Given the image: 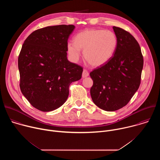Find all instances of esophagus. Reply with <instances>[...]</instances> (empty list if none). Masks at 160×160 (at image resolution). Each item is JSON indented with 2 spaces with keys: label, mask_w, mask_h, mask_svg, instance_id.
Instances as JSON below:
<instances>
[{
  "label": "esophagus",
  "mask_w": 160,
  "mask_h": 160,
  "mask_svg": "<svg viewBox=\"0 0 160 160\" xmlns=\"http://www.w3.org/2000/svg\"><path fill=\"white\" fill-rule=\"evenodd\" d=\"M89 75V73L87 70H83V73H82V77L85 78Z\"/></svg>",
  "instance_id": "esophagus-1"
}]
</instances>
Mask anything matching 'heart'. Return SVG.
<instances>
[{
    "label": "heart",
    "mask_w": 160,
    "mask_h": 160,
    "mask_svg": "<svg viewBox=\"0 0 160 160\" xmlns=\"http://www.w3.org/2000/svg\"><path fill=\"white\" fill-rule=\"evenodd\" d=\"M117 35L111 30L87 29L78 33L74 42L67 43V51L70 59L77 61L80 49H83L85 60L93 66H100L106 63L113 56L118 45Z\"/></svg>",
    "instance_id": "obj_1"
}]
</instances>
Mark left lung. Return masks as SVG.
<instances>
[{
  "label": "left lung",
  "mask_w": 160,
  "mask_h": 160,
  "mask_svg": "<svg viewBox=\"0 0 160 160\" xmlns=\"http://www.w3.org/2000/svg\"><path fill=\"white\" fill-rule=\"evenodd\" d=\"M117 48L104 64L90 73L93 80L90 96L99 108L114 111L126 106L138 90L144 59L139 44L127 31L112 27Z\"/></svg>",
  "instance_id": "left-lung-1"
}]
</instances>
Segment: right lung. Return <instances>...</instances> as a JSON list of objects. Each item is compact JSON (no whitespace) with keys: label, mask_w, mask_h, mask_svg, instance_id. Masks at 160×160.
<instances>
[{"label":"right lung","mask_w":160,"mask_h":160,"mask_svg":"<svg viewBox=\"0 0 160 160\" xmlns=\"http://www.w3.org/2000/svg\"><path fill=\"white\" fill-rule=\"evenodd\" d=\"M73 25L38 29L25 40L18 56L19 87L30 104L44 111L61 106L70 85L82 78L83 68L67 59Z\"/></svg>","instance_id":"right-lung-1"}]
</instances>
